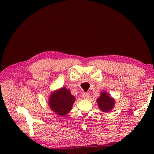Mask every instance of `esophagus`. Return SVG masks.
Listing matches in <instances>:
<instances>
[{"mask_svg": "<svg viewBox=\"0 0 154 154\" xmlns=\"http://www.w3.org/2000/svg\"><path fill=\"white\" fill-rule=\"evenodd\" d=\"M89 97H90L89 93H83V97L84 99H89Z\"/></svg>", "mask_w": 154, "mask_h": 154, "instance_id": "1", "label": "esophagus"}]
</instances>
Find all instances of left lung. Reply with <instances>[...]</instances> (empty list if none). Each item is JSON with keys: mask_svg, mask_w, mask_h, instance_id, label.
Masks as SVG:
<instances>
[{"mask_svg": "<svg viewBox=\"0 0 154 154\" xmlns=\"http://www.w3.org/2000/svg\"><path fill=\"white\" fill-rule=\"evenodd\" d=\"M97 102L100 110L104 112H110L115 104L114 98L110 97L105 91H101L100 95L97 99Z\"/></svg>", "mask_w": 154, "mask_h": 154, "instance_id": "left-lung-1", "label": "left lung"}]
</instances>
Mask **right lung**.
<instances>
[{"label": "right lung", "mask_w": 154, "mask_h": 154, "mask_svg": "<svg viewBox=\"0 0 154 154\" xmlns=\"http://www.w3.org/2000/svg\"><path fill=\"white\" fill-rule=\"evenodd\" d=\"M75 97L71 91L63 87L53 91L48 99L50 109L59 116H64L71 111Z\"/></svg>", "instance_id": "1"}]
</instances>
